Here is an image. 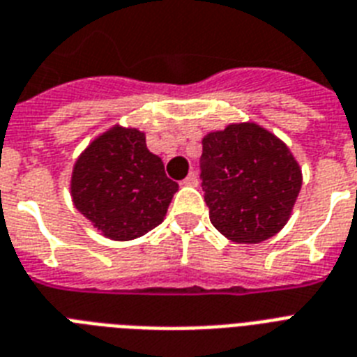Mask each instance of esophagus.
I'll return each instance as SVG.
<instances>
[{
	"label": "esophagus",
	"mask_w": 357,
	"mask_h": 357,
	"mask_svg": "<svg viewBox=\"0 0 357 357\" xmlns=\"http://www.w3.org/2000/svg\"><path fill=\"white\" fill-rule=\"evenodd\" d=\"M183 185H189V187H196L198 185V176L195 172L187 174V178L183 179Z\"/></svg>",
	"instance_id": "34e87169"
}]
</instances>
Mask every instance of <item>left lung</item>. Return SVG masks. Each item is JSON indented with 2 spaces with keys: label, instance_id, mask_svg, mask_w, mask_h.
Instances as JSON below:
<instances>
[{
  "label": "left lung",
  "instance_id": "1",
  "mask_svg": "<svg viewBox=\"0 0 357 357\" xmlns=\"http://www.w3.org/2000/svg\"><path fill=\"white\" fill-rule=\"evenodd\" d=\"M200 179L213 226L244 244L276 235L302 187L287 146L255 123H231L204 137Z\"/></svg>",
  "mask_w": 357,
  "mask_h": 357
}]
</instances>
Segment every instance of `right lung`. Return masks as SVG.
Instances as JSON below:
<instances>
[{"label": "right lung", "instance_id": "right-lung-1", "mask_svg": "<svg viewBox=\"0 0 357 357\" xmlns=\"http://www.w3.org/2000/svg\"><path fill=\"white\" fill-rule=\"evenodd\" d=\"M178 183L146 148L139 129L113 128L75 161V209L113 241H131L162 222Z\"/></svg>", "mask_w": 357, "mask_h": 357}]
</instances>
